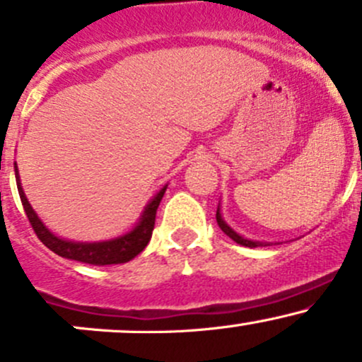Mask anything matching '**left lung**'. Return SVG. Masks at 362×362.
Wrapping results in <instances>:
<instances>
[{
	"label": "left lung",
	"mask_w": 362,
	"mask_h": 362,
	"mask_svg": "<svg viewBox=\"0 0 362 362\" xmlns=\"http://www.w3.org/2000/svg\"><path fill=\"white\" fill-rule=\"evenodd\" d=\"M215 217H217V224H218V228H221L222 231H224L226 235H228L229 238L233 240V242L240 243V245H243V247H250V249H254V247H266V245H269V243H262V242H252V240H247V238H243V236H240L238 233H236V231H233V229L229 228L228 224H226V221H224V218H222V215H221V206L217 208V215H215Z\"/></svg>",
	"instance_id": "obj_1"
}]
</instances>
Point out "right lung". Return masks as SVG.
Instances as JSON below:
<instances>
[{
    "instance_id": "1",
    "label": "right lung",
    "mask_w": 362,
    "mask_h": 362,
    "mask_svg": "<svg viewBox=\"0 0 362 362\" xmlns=\"http://www.w3.org/2000/svg\"><path fill=\"white\" fill-rule=\"evenodd\" d=\"M16 180H17V189H19V196H21V202H23L25 215H28L29 222H31V228L35 229L36 236L42 240L43 245L49 247L50 250L56 252V254L61 255V257L73 259V261H80V262H86V264H96V266L127 262L133 257H136V255L147 247V243L151 242L152 231H154L156 211H158L160 199H163L164 192H166V187H168V185H164L158 194L148 202L147 206H145L144 214H141L140 221H138V224L134 226L129 233L119 236V238L89 243V242H69V240L59 238V236L54 235L52 231H49L47 226L38 218L36 211L33 210V206L29 204L28 198H25L23 185H21V177H19V171H17V166H16Z\"/></svg>"
}]
</instances>
